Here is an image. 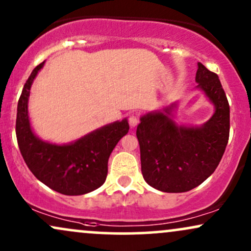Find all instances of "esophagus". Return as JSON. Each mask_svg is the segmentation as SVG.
Listing matches in <instances>:
<instances>
[{
    "instance_id": "1",
    "label": "esophagus",
    "mask_w": 251,
    "mask_h": 251,
    "mask_svg": "<svg viewBox=\"0 0 251 251\" xmlns=\"http://www.w3.org/2000/svg\"><path fill=\"white\" fill-rule=\"evenodd\" d=\"M138 123H140V117H138L136 114H131L130 116H129V125H130L131 128H135Z\"/></svg>"
}]
</instances>
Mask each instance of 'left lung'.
I'll return each instance as SVG.
<instances>
[{
	"mask_svg": "<svg viewBox=\"0 0 251 251\" xmlns=\"http://www.w3.org/2000/svg\"><path fill=\"white\" fill-rule=\"evenodd\" d=\"M197 66V88L214 104L213 116L199 126H177L173 103L146 114L137 126L143 178L164 193H184L203 183L219 166L228 144L230 108L226 93L216 74L202 63Z\"/></svg>",
	"mask_w": 251,
	"mask_h": 251,
	"instance_id": "8db88e82",
	"label": "left lung"
}]
</instances>
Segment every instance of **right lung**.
<instances>
[{"instance_id":"add662e5","label":"right lung","mask_w":251,"mask_h":251,"mask_svg":"<svg viewBox=\"0 0 251 251\" xmlns=\"http://www.w3.org/2000/svg\"><path fill=\"white\" fill-rule=\"evenodd\" d=\"M43 64L44 62L32 70L17 104L16 137L20 151L35 177L50 189L63 195H83L104 183L109 156L129 131V123L126 119L116 121L62 146L38 138L29 122L28 100L34 78Z\"/></svg>"}]
</instances>
